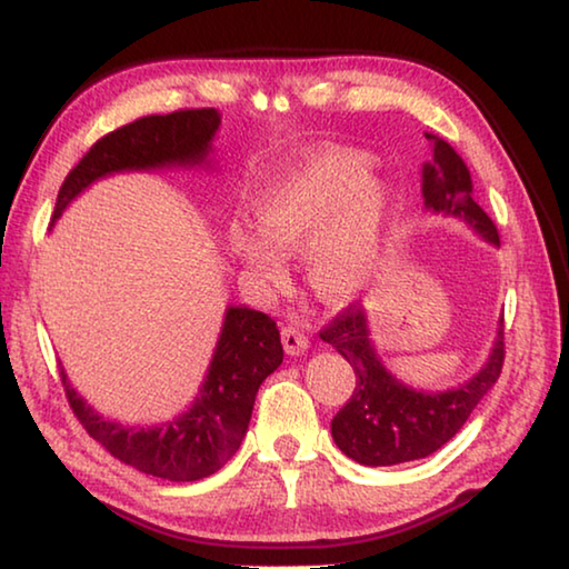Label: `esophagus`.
I'll list each match as a JSON object with an SVG mask.
<instances>
[{
	"label": "esophagus",
	"mask_w": 569,
	"mask_h": 569,
	"mask_svg": "<svg viewBox=\"0 0 569 569\" xmlns=\"http://www.w3.org/2000/svg\"><path fill=\"white\" fill-rule=\"evenodd\" d=\"M282 343H284V351L287 353L300 356V353L308 351L310 340L297 326H282Z\"/></svg>",
	"instance_id": "obj_1"
}]
</instances>
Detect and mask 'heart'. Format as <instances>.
I'll return each mask as SVG.
<instances>
[{"label": "heart", "instance_id": "obj_1", "mask_svg": "<svg viewBox=\"0 0 569 569\" xmlns=\"http://www.w3.org/2000/svg\"><path fill=\"white\" fill-rule=\"evenodd\" d=\"M259 234L231 223L233 254L267 284L287 282L284 257L305 254L308 282L326 305H348L379 277L391 231L387 188L369 154L315 147L261 182L251 196Z\"/></svg>", "mask_w": 569, "mask_h": 569}]
</instances>
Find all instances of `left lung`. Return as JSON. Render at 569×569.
<instances>
[{
    "instance_id": "left-lung-1",
    "label": "left lung",
    "mask_w": 569,
    "mask_h": 569,
    "mask_svg": "<svg viewBox=\"0 0 569 569\" xmlns=\"http://www.w3.org/2000/svg\"><path fill=\"white\" fill-rule=\"evenodd\" d=\"M432 162L422 164V198L432 213L462 218L478 236L498 247V231L473 200V180L460 154L445 139L427 134ZM320 338L353 366L356 389L348 405L330 422L333 440L361 466H399L432 456L466 425L478 401L491 391L503 366V318L496 330L483 369L466 383L445 391L412 389L399 381L376 353L369 315L358 305L322 328Z\"/></svg>"
}]
</instances>
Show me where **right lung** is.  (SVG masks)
Returning <instances> with one entry per match:
<instances>
[{"label": "right lung", "mask_w": 569, "mask_h": 569, "mask_svg": "<svg viewBox=\"0 0 569 569\" xmlns=\"http://www.w3.org/2000/svg\"><path fill=\"white\" fill-rule=\"evenodd\" d=\"M218 127L221 113L216 109H182L142 117L101 137L68 172L52 221L99 178L211 164L208 154L213 152ZM282 356L277 322L269 315L229 305L196 401L182 415L152 427L121 425L101 417L71 387L63 369L60 379L78 422L113 458L147 476L188 483L213 476L233 458L249 430L261 381L279 369Z\"/></svg>", "instance_id": "add662e5"}]
</instances>
